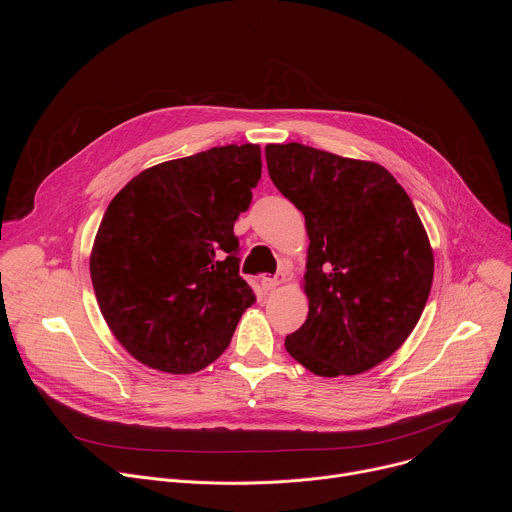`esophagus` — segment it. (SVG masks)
<instances>
[{"label":"esophagus","mask_w":512,"mask_h":512,"mask_svg":"<svg viewBox=\"0 0 512 512\" xmlns=\"http://www.w3.org/2000/svg\"><path fill=\"white\" fill-rule=\"evenodd\" d=\"M287 281V277L283 275V273H277V275H269V277H263L261 279V285H263V289L265 291H273V289H277L279 285H283Z\"/></svg>","instance_id":"1"}]
</instances>
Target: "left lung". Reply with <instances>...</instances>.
<instances>
[{
	"label": "left lung",
	"mask_w": 512,
	"mask_h": 512,
	"mask_svg": "<svg viewBox=\"0 0 512 512\" xmlns=\"http://www.w3.org/2000/svg\"><path fill=\"white\" fill-rule=\"evenodd\" d=\"M269 178L310 239L308 320L285 350L318 377L360 375L413 332L433 281L421 218L389 170L304 143H269Z\"/></svg>",
	"instance_id": "obj_1"
}]
</instances>
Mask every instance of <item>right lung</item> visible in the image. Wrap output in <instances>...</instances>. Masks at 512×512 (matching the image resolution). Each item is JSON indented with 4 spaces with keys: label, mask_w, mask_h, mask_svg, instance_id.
I'll return each mask as SVG.
<instances>
[{
    "label": "right lung",
    "mask_w": 512,
    "mask_h": 512,
    "mask_svg": "<svg viewBox=\"0 0 512 512\" xmlns=\"http://www.w3.org/2000/svg\"><path fill=\"white\" fill-rule=\"evenodd\" d=\"M259 178V145H225L143 170L107 206L89 263L95 296L145 367L190 375L227 350L255 302L233 229Z\"/></svg>",
    "instance_id": "add662e5"
}]
</instances>
